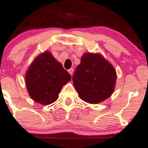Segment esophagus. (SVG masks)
<instances>
[{
	"label": "esophagus",
	"instance_id": "1",
	"mask_svg": "<svg viewBox=\"0 0 148 148\" xmlns=\"http://www.w3.org/2000/svg\"><path fill=\"white\" fill-rule=\"evenodd\" d=\"M68 72L69 73V74L71 75H72L73 73V68H71V69H68Z\"/></svg>",
	"mask_w": 148,
	"mask_h": 148
}]
</instances>
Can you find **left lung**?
Masks as SVG:
<instances>
[{
	"label": "left lung",
	"instance_id": "obj_1",
	"mask_svg": "<svg viewBox=\"0 0 148 148\" xmlns=\"http://www.w3.org/2000/svg\"><path fill=\"white\" fill-rule=\"evenodd\" d=\"M116 77L114 67L101 55L86 53L76 68L73 82L81 99L96 104L112 95Z\"/></svg>",
	"mask_w": 148,
	"mask_h": 148
}]
</instances>
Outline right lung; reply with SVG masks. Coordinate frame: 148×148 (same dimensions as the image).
I'll use <instances>...</instances> for the list:
<instances>
[{
    "mask_svg": "<svg viewBox=\"0 0 148 148\" xmlns=\"http://www.w3.org/2000/svg\"><path fill=\"white\" fill-rule=\"evenodd\" d=\"M71 75L49 51L36 57L28 69L25 83L30 97L42 105H49L59 97Z\"/></svg>",
    "mask_w": 148,
    "mask_h": 148,
    "instance_id": "right-lung-1",
    "label": "right lung"
}]
</instances>
